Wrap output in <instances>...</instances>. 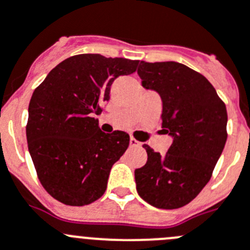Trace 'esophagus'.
I'll use <instances>...</instances> for the list:
<instances>
[{
  "instance_id": "1",
  "label": "esophagus",
  "mask_w": 250,
  "mask_h": 250,
  "mask_svg": "<svg viewBox=\"0 0 250 250\" xmlns=\"http://www.w3.org/2000/svg\"><path fill=\"white\" fill-rule=\"evenodd\" d=\"M130 146H131V147H140L141 143H139V141H137L136 139H134V137H130Z\"/></svg>"
}]
</instances>
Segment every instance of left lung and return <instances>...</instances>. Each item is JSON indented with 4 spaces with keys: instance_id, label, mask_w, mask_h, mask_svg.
<instances>
[{
    "instance_id": "left-lung-1",
    "label": "left lung",
    "mask_w": 250,
    "mask_h": 250,
    "mask_svg": "<svg viewBox=\"0 0 250 250\" xmlns=\"http://www.w3.org/2000/svg\"><path fill=\"white\" fill-rule=\"evenodd\" d=\"M137 74L145 89L162 100V127L172 136L165 155L144 145L145 166L135 170L139 196L151 206H186L210 180L227 141V109L213 85L177 62H140Z\"/></svg>"
}]
</instances>
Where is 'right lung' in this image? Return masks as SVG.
I'll use <instances>...</instances> for the list:
<instances>
[{"label":"right lung","instance_id":"obj_1","mask_svg":"<svg viewBox=\"0 0 250 250\" xmlns=\"http://www.w3.org/2000/svg\"><path fill=\"white\" fill-rule=\"evenodd\" d=\"M139 61L78 54L50 70L31 98L27 143L42 186L68 206H85L104 194L113 165L129 146L124 131L105 134L94 116L110 86Z\"/></svg>","mask_w":250,"mask_h":250}]
</instances>
